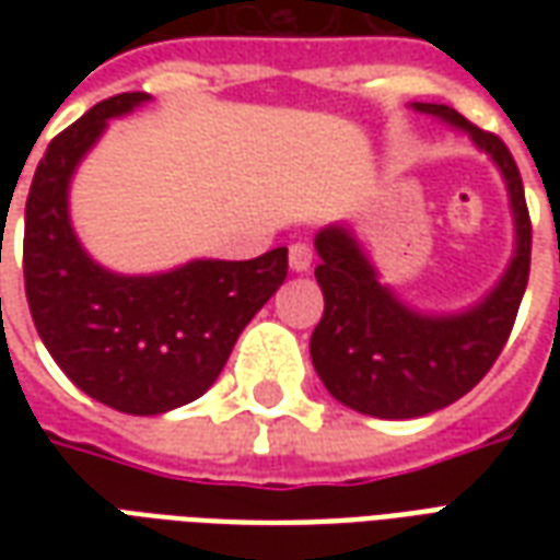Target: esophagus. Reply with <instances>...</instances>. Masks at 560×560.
<instances>
[{
  "label": "esophagus",
  "instance_id": "obj_1",
  "mask_svg": "<svg viewBox=\"0 0 560 560\" xmlns=\"http://www.w3.org/2000/svg\"><path fill=\"white\" fill-rule=\"evenodd\" d=\"M288 264L293 272H308L312 269V245L308 243H293L288 252Z\"/></svg>",
  "mask_w": 560,
  "mask_h": 560
}]
</instances>
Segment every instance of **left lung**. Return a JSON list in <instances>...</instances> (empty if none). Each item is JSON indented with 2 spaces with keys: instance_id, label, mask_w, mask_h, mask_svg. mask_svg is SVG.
I'll return each instance as SVG.
<instances>
[{
  "instance_id": "1",
  "label": "left lung",
  "mask_w": 560,
  "mask_h": 560,
  "mask_svg": "<svg viewBox=\"0 0 560 560\" xmlns=\"http://www.w3.org/2000/svg\"><path fill=\"white\" fill-rule=\"evenodd\" d=\"M465 131L501 173L513 212V257L480 303L462 312H420L381 281L351 224H327L315 236L324 317L308 351L317 377L345 408L381 420H413L462 399L492 369L516 320L530 269V219L522 176L504 140L446 104H411Z\"/></svg>"
}]
</instances>
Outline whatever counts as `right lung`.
<instances>
[{
  "instance_id": "1",
  "label": "right lung",
  "mask_w": 560,
  "mask_h": 560,
  "mask_svg": "<svg viewBox=\"0 0 560 560\" xmlns=\"http://www.w3.org/2000/svg\"><path fill=\"white\" fill-rule=\"evenodd\" d=\"M147 102V92L114 95L50 140L23 236L26 300L44 348L86 396L135 417L200 399L288 276V248L252 260L200 257L152 276L114 272L83 248L68 212L71 179L110 119Z\"/></svg>"
}]
</instances>
